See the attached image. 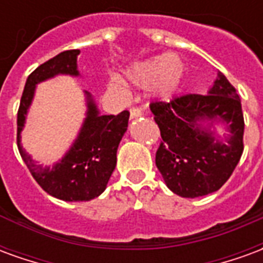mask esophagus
<instances>
[{"instance_id":"esophagus-1","label":"esophagus","mask_w":263,"mask_h":263,"mask_svg":"<svg viewBox=\"0 0 263 263\" xmlns=\"http://www.w3.org/2000/svg\"><path fill=\"white\" fill-rule=\"evenodd\" d=\"M142 108H139V107H132L131 109H129V114H131V118L134 120V118H138V117H141L142 115Z\"/></svg>"}]
</instances>
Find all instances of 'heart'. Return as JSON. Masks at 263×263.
Instances as JSON below:
<instances>
[{
  "instance_id": "obj_1",
  "label": "heart",
  "mask_w": 263,
  "mask_h": 263,
  "mask_svg": "<svg viewBox=\"0 0 263 263\" xmlns=\"http://www.w3.org/2000/svg\"><path fill=\"white\" fill-rule=\"evenodd\" d=\"M126 74L135 86L142 88L151 87L155 96L162 100H169L182 86L184 65L180 58L175 54H160L138 62ZM115 86H120V83L115 81Z\"/></svg>"
}]
</instances>
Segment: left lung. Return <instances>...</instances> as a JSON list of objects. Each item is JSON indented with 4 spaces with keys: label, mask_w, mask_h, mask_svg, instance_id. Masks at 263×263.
<instances>
[{
    "label": "left lung",
    "mask_w": 263,
    "mask_h": 263,
    "mask_svg": "<svg viewBox=\"0 0 263 263\" xmlns=\"http://www.w3.org/2000/svg\"><path fill=\"white\" fill-rule=\"evenodd\" d=\"M149 107L163 139L155 162L166 186L187 198L221 189L243 151L241 100L226 76L218 71L205 96L186 94L169 103H151ZM214 122H222L230 132L226 141L211 131Z\"/></svg>",
    "instance_id": "left-lung-1"
}]
</instances>
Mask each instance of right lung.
<instances>
[{
    "instance_id": "add662e5",
    "label": "right lung",
    "mask_w": 263,
    "mask_h": 263,
    "mask_svg": "<svg viewBox=\"0 0 263 263\" xmlns=\"http://www.w3.org/2000/svg\"><path fill=\"white\" fill-rule=\"evenodd\" d=\"M79 49L65 50L28 76L16 118V142L21 158L46 193L65 201H88L98 197L105 190L117 165V149L129 120V112L126 109L118 115H101L90 92L86 91V120L77 139L62 160L54 163L53 167H42L22 149L21 132L25 125L26 114L33 100L36 84L58 74L79 76Z\"/></svg>"
}]
</instances>
